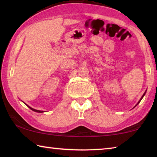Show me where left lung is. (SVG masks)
I'll use <instances>...</instances> for the list:
<instances>
[{
    "label": "left lung",
    "instance_id": "1",
    "mask_svg": "<svg viewBox=\"0 0 157 157\" xmlns=\"http://www.w3.org/2000/svg\"><path fill=\"white\" fill-rule=\"evenodd\" d=\"M145 93H146V91H145V92L144 93V94H143V96L141 97V98H140V100L139 101V102H138V103H137V104H136V105H138V104H139V102H140V101H141V100L143 99V96H144V95H145ZM136 106H135V107H136Z\"/></svg>",
    "mask_w": 157,
    "mask_h": 157
}]
</instances>
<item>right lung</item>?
Instances as JSON below:
<instances>
[{
  "instance_id": "add662e5",
  "label": "right lung",
  "mask_w": 157,
  "mask_h": 157,
  "mask_svg": "<svg viewBox=\"0 0 157 157\" xmlns=\"http://www.w3.org/2000/svg\"><path fill=\"white\" fill-rule=\"evenodd\" d=\"M26 105V104H25ZM28 106V107H29V108H30V109L31 110H33V111H36V112H38V113H43L44 112V111H39V110H36V109H33V108H32V107H29V106L28 105H27Z\"/></svg>"
}]
</instances>
